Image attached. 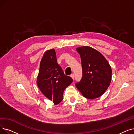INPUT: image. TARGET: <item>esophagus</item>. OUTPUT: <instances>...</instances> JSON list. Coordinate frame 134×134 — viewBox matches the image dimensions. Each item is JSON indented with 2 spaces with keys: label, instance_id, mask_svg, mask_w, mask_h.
<instances>
[{
  "label": "esophagus",
  "instance_id": "obj_1",
  "mask_svg": "<svg viewBox=\"0 0 134 134\" xmlns=\"http://www.w3.org/2000/svg\"><path fill=\"white\" fill-rule=\"evenodd\" d=\"M71 78H72L73 79H74V74H72L71 75Z\"/></svg>",
  "mask_w": 134,
  "mask_h": 134
}]
</instances>
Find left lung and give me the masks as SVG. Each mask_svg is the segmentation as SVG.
I'll list each match as a JSON object with an SVG mask.
<instances>
[{"label": "left lung", "instance_id": "1", "mask_svg": "<svg viewBox=\"0 0 134 134\" xmlns=\"http://www.w3.org/2000/svg\"><path fill=\"white\" fill-rule=\"evenodd\" d=\"M76 50L80 55L83 74L75 86L85 98L94 99L101 96L111 81V67L104 57L95 49L81 46Z\"/></svg>", "mask_w": 134, "mask_h": 134}]
</instances>
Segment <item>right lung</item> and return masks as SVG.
Returning <instances> with one entry per match:
<instances>
[{
	"label": "right lung",
	"mask_w": 134,
	"mask_h": 134,
	"mask_svg": "<svg viewBox=\"0 0 134 134\" xmlns=\"http://www.w3.org/2000/svg\"><path fill=\"white\" fill-rule=\"evenodd\" d=\"M73 81L57 62L54 49L46 51L40 63L37 85L43 94L55 104L63 100V91Z\"/></svg>",
	"instance_id": "obj_1"
}]
</instances>
